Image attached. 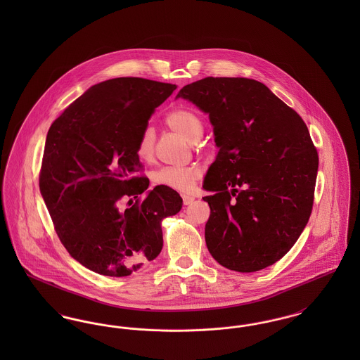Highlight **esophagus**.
I'll list each match as a JSON object with an SVG mask.
<instances>
[{"mask_svg":"<svg viewBox=\"0 0 360 360\" xmlns=\"http://www.w3.org/2000/svg\"><path fill=\"white\" fill-rule=\"evenodd\" d=\"M182 200H184V204L185 205H190L193 204V201L195 200L193 195H188V194H182Z\"/></svg>","mask_w":360,"mask_h":360,"instance_id":"obj_1","label":"esophagus"}]
</instances>
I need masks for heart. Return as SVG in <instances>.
<instances>
[{"label":"heart","mask_w":360,"mask_h":360,"mask_svg":"<svg viewBox=\"0 0 360 360\" xmlns=\"http://www.w3.org/2000/svg\"><path fill=\"white\" fill-rule=\"evenodd\" d=\"M165 124L178 135L195 144L204 135L202 120L191 110L175 109L165 117ZM155 154V136L151 128H144L137 139L136 155L141 162H151ZM202 176V170L198 166H165L153 172L155 186L172 188L188 193L194 188L195 182Z\"/></svg>","instance_id":"1"}]
</instances>
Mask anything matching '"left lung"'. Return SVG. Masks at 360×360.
Masks as SVG:
<instances>
[{"label": "left lung", "mask_w": 360, "mask_h": 360, "mask_svg": "<svg viewBox=\"0 0 360 360\" xmlns=\"http://www.w3.org/2000/svg\"><path fill=\"white\" fill-rule=\"evenodd\" d=\"M184 97L209 113L220 148L204 197L209 252L221 266L252 273L285 257L308 224L319 154L301 116L250 78L206 77Z\"/></svg>", "instance_id": "1"}]
</instances>
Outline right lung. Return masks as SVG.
<instances>
[{
	"mask_svg": "<svg viewBox=\"0 0 360 360\" xmlns=\"http://www.w3.org/2000/svg\"><path fill=\"white\" fill-rule=\"evenodd\" d=\"M176 86L121 77L91 86L53 121L39 174V188L55 232L86 269L127 276L163 247L160 223L182 207L172 188L140 175L137 139L155 108ZM136 202L122 211V199Z\"/></svg>",
	"mask_w": 360,
	"mask_h": 360,
	"instance_id": "add662e5",
	"label": "right lung"
}]
</instances>
